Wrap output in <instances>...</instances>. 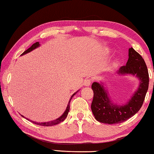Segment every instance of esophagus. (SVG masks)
Here are the masks:
<instances>
[{
	"label": "esophagus",
	"mask_w": 154,
	"mask_h": 154,
	"mask_svg": "<svg viewBox=\"0 0 154 154\" xmlns=\"http://www.w3.org/2000/svg\"><path fill=\"white\" fill-rule=\"evenodd\" d=\"M90 83H91V80L90 79H85L83 82V85L85 86H89L90 85Z\"/></svg>",
	"instance_id": "1"
}]
</instances>
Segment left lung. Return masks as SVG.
I'll return each mask as SVG.
<instances>
[{
	"label": "left lung",
	"instance_id": "obj_1",
	"mask_svg": "<svg viewBox=\"0 0 154 154\" xmlns=\"http://www.w3.org/2000/svg\"><path fill=\"white\" fill-rule=\"evenodd\" d=\"M128 60L125 66H121L116 74L132 75L137 78L140 84L127 102L123 104L113 103L109 97L104 83L94 82L92 89L94 92L91 109L97 121L102 123H123L138 112L144 102L149 88V73L144 59L133 48L128 50Z\"/></svg>",
	"mask_w": 154,
	"mask_h": 154
}]
</instances>
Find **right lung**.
I'll list each match as a JSON object with an SVG mask.
<instances>
[{"instance_id":"add662e5","label":"right lung","mask_w":154,"mask_h":154,"mask_svg":"<svg viewBox=\"0 0 154 154\" xmlns=\"http://www.w3.org/2000/svg\"><path fill=\"white\" fill-rule=\"evenodd\" d=\"M39 46H40V43H39V42H36V43H33V45H31V47L29 48V49H27V50H26V51H24V52H23V53H22V54H21V55H24V54H25L29 53V52H31V51H32V50H35V48H38ZM78 92H79V90H78L77 92H75V93H73V95L71 97L70 100H69V103H68V105H67V107H66V110H65V111L64 112V113H63V114H62V116H60V118H58V119H55V120H54V121H49V122H43V123H38V122H35V121H31L33 123L36 124V125H41V126H52V125H57V124L60 123L61 122L64 121V120H65V119H66V118L67 115H68L69 111V109H70V104H70L71 100V99H72L73 97L74 96L75 94L77 93ZM22 116L24 118V116ZM27 119V120H29L28 119Z\"/></svg>"}]
</instances>
